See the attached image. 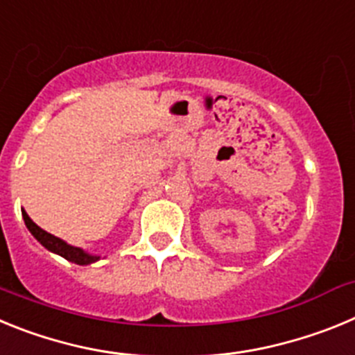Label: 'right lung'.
<instances>
[{
	"label": "right lung",
	"mask_w": 355,
	"mask_h": 355,
	"mask_svg": "<svg viewBox=\"0 0 355 355\" xmlns=\"http://www.w3.org/2000/svg\"><path fill=\"white\" fill-rule=\"evenodd\" d=\"M23 218H24V224H26V227L30 229V233L33 234V236H35L37 240H39L44 247H46V249L51 250V252L60 254L62 258H65L67 261L76 263V265H89V263H94L99 259L97 256H90V254L83 252V250L78 249V247L67 245L64 240L53 236V234H49L48 231L40 229L39 225H37L35 222L31 220L30 216L26 215V211H23Z\"/></svg>",
	"instance_id": "add662e5"
}]
</instances>
